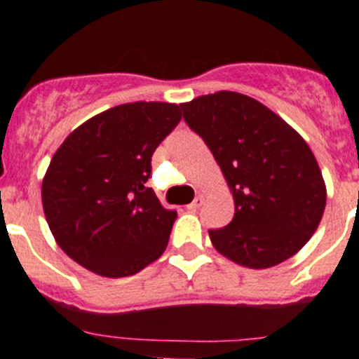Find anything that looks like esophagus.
<instances>
[{
    "instance_id": "34e87169",
    "label": "esophagus",
    "mask_w": 359,
    "mask_h": 359,
    "mask_svg": "<svg viewBox=\"0 0 359 359\" xmlns=\"http://www.w3.org/2000/svg\"><path fill=\"white\" fill-rule=\"evenodd\" d=\"M202 203H203V196H196V198L193 200V202H191L189 205H187V209H189V210H196L200 205H202Z\"/></svg>"
}]
</instances>
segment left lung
<instances>
[{
  "instance_id": "8db88e82",
  "label": "left lung",
  "mask_w": 359,
  "mask_h": 359,
  "mask_svg": "<svg viewBox=\"0 0 359 359\" xmlns=\"http://www.w3.org/2000/svg\"><path fill=\"white\" fill-rule=\"evenodd\" d=\"M219 164L236 203L212 246L239 266L267 269L296 255L323 219L326 184L308 143L259 100L237 92L180 104Z\"/></svg>"
}]
</instances>
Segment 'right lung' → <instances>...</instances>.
Here are the masks:
<instances>
[{"mask_svg": "<svg viewBox=\"0 0 359 359\" xmlns=\"http://www.w3.org/2000/svg\"><path fill=\"white\" fill-rule=\"evenodd\" d=\"M182 118L177 104L127 102L74 129L42 180L48 225L67 255L106 278L159 259L175 210L147 187L152 154Z\"/></svg>", "mask_w": 359, "mask_h": 359, "instance_id": "obj_1", "label": "right lung"}]
</instances>
